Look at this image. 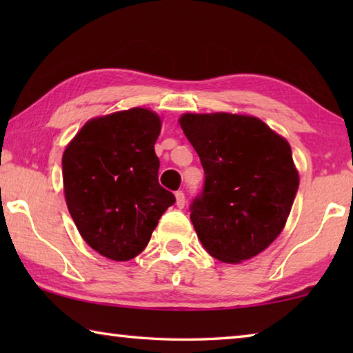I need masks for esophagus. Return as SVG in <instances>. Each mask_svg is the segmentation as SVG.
<instances>
[{
  "label": "esophagus",
  "instance_id": "34e87169",
  "mask_svg": "<svg viewBox=\"0 0 353 353\" xmlns=\"http://www.w3.org/2000/svg\"><path fill=\"white\" fill-rule=\"evenodd\" d=\"M176 205L179 208H183V205H185V194L182 193V191H177L176 193Z\"/></svg>",
  "mask_w": 353,
  "mask_h": 353
}]
</instances>
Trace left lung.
Here are the masks:
<instances>
[{"instance_id": "1", "label": "left lung", "mask_w": 353, "mask_h": 353, "mask_svg": "<svg viewBox=\"0 0 353 353\" xmlns=\"http://www.w3.org/2000/svg\"><path fill=\"white\" fill-rule=\"evenodd\" d=\"M179 123L205 174L190 205L202 246L224 263L259 255L283 230L299 188L288 141L248 115L185 113Z\"/></svg>"}]
</instances>
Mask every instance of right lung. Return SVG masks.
<instances>
[{
  "mask_svg": "<svg viewBox=\"0 0 353 353\" xmlns=\"http://www.w3.org/2000/svg\"><path fill=\"white\" fill-rule=\"evenodd\" d=\"M160 129L157 113L134 107L90 119L63 152L71 218L83 241L110 260L139 255L176 202L159 183L154 145Z\"/></svg>",
  "mask_w": 353,
  "mask_h": 353,
  "instance_id": "obj_1",
  "label": "right lung"
}]
</instances>
